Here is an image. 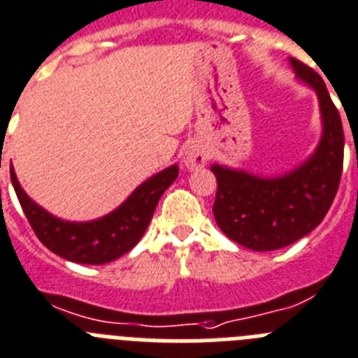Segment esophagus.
Returning a JSON list of instances; mask_svg holds the SVG:
<instances>
[{
  "label": "esophagus",
  "mask_w": 358,
  "mask_h": 358,
  "mask_svg": "<svg viewBox=\"0 0 358 358\" xmlns=\"http://www.w3.org/2000/svg\"><path fill=\"white\" fill-rule=\"evenodd\" d=\"M209 153L200 142H191L183 148L182 151V164L187 171H194L198 167H203L207 164Z\"/></svg>",
  "instance_id": "obj_1"
}]
</instances>
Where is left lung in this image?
I'll return each mask as SVG.
<instances>
[{
    "label": "left lung",
    "instance_id": "obj_1",
    "mask_svg": "<svg viewBox=\"0 0 358 358\" xmlns=\"http://www.w3.org/2000/svg\"><path fill=\"white\" fill-rule=\"evenodd\" d=\"M288 61L297 80L319 99L322 133L315 151L303 164L275 176L210 166L217 182L213 207L217 227L227 238L257 252L278 250L312 232L334 203L343 175V122L324 80L297 59Z\"/></svg>",
    "mask_w": 358,
    "mask_h": 358
}]
</instances>
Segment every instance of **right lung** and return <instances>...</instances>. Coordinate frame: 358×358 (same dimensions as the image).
Returning a JSON list of instances; mask_svg holds the SVG:
<instances>
[{"mask_svg": "<svg viewBox=\"0 0 358 358\" xmlns=\"http://www.w3.org/2000/svg\"><path fill=\"white\" fill-rule=\"evenodd\" d=\"M178 176V166L166 167L141 183L115 210L90 222H68L36 203L10 167V180L23 213L48 250L73 263L104 265L119 259L144 236L158 200Z\"/></svg>", "mask_w": 358, "mask_h": 358, "instance_id": "obj_1", "label": "right lung"}]
</instances>
